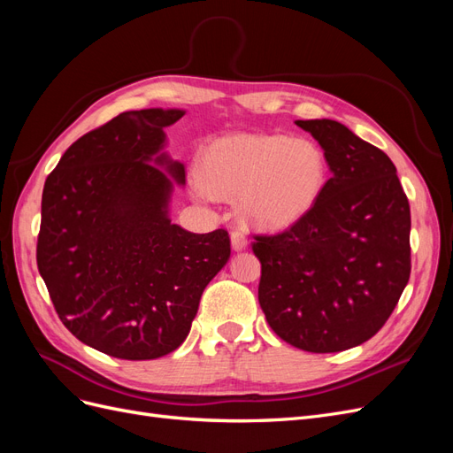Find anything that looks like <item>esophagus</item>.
Instances as JSON below:
<instances>
[{
    "instance_id": "obj_1",
    "label": "esophagus",
    "mask_w": 453,
    "mask_h": 453,
    "mask_svg": "<svg viewBox=\"0 0 453 453\" xmlns=\"http://www.w3.org/2000/svg\"><path fill=\"white\" fill-rule=\"evenodd\" d=\"M230 242H232V250L234 251H242L248 248V236H245L240 228H234L230 232Z\"/></svg>"
}]
</instances>
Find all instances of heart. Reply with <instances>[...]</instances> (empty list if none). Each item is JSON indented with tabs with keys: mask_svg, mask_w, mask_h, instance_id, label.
<instances>
[{
	"mask_svg": "<svg viewBox=\"0 0 453 453\" xmlns=\"http://www.w3.org/2000/svg\"><path fill=\"white\" fill-rule=\"evenodd\" d=\"M318 143L287 135H226L202 155L200 198H238L240 211L260 228H281L304 217L326 183Z\"/></svg>",
	"mask_w": 453,
	"mask_h": 453,
	"instance_id": "obj_1",
	"label": "heart"
}]
</instances>
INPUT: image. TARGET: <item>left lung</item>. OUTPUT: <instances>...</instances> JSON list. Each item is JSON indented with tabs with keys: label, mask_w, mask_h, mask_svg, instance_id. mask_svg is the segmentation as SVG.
I'll use <instances>...</instances> for the list:
<instances>
[{
	"label": "left lung",
	"mask_w": 453,
	"mask_h": 453,
	"mask_svg": "<svg viewBox=\"0 0 453 453\" xmlns=\"http://www.w3.org/2000/svg\"><path fill=\"white\" fill-rule=\"evenodd\" d=\"M333 175L280 234H255L258 304L287 344L334 353L386 325L410 280V203L381 149L331 119L296 120Z\"/></svg>",
	"instance_id": "8db88e82"
}]
</instances>
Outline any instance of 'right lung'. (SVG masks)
<instances>
[{
  "instance_id": "right-lung-1",
  "label": "right lung",
  "mask_w": 453,
  "mask_h": 453,
  "mask_svg": "<svg viewBox=\"0 0 453 453\" xmlns=\"http://www.w3.org/2000/svg\"><path fill=\"white\" fill-rule=\"evenodd\" d=\"M181 109L127 111L79 138L43 188L37 268L60 321L117 359L180 348L200 296L230 257L225 228L172 225L170 177L153 157ZM177 183L185 166L158 155Z\"/></svg>"
}]
</instances>
